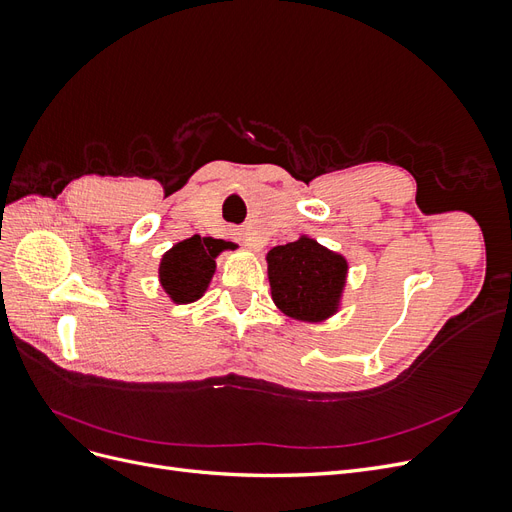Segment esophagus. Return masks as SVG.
Returning a JSON list of instances; mask_svg holds the SVG:
<instances>
[{
	"mask_svg": "<svg viewBox=\"0 0 512 512\" xmlns=\"http://www.w3.org/2000/svg\"><path fill=\"white\" fill-rule=\"evenodd\" d=\"M232 235H235V239H237L239 243H243V245H247V247H254V250H256V243H254L250 232H245V230H241V228H235V230H232Z\"/></svg>",
	"mask_w": 512,
	"mask_h": 512,
	"instance_id": "obj_1",
	"label": "esophagus"
}]
</instances>
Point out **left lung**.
Listing matches in <instances>:
<instances>
[{"mask_svg":"<svg viewBox=\"0 0 512 512\" xmlns=\"http://www.w3.org/2000/svg\"><path fill=\"white\" fill-rule=\"evenodd\" d=\"M267 262L271 297L286 316L322 322L337 312L348 273L344 256L301 237L273 247Z\"/></svg>","mask_w":512,"mask_h":512,"instance_id":"8db88e82","label":"left lung"}]
</instances>
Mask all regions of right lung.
Instances as JSON below:
<instances>
[{"label":"right lung","mask_w":512,"mask_h":512,"mask_svg":"<svg viewBox=\"0 0 512 512\" xmlns=\"http://www.w3.org/2000/svg\"><path fill=\"white\" fill-rule=\"evenodd\" d=\"M228 247L222 239L190 237L168 250L160 262V282L175 303H192L205 294L215 273V258Z\"/></svg>","instance_id":"obj_1"}]
</instances>
